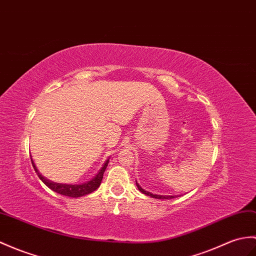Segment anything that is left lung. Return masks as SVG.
<instances>
[{
  "mask_svg": "<svg viewBox=\"0 0 256 256\" xmlns=\"http://www.w3.org/2000/svg\"><path fill=\"white\" fill-rule=\"evenodd\" d=\"M136 186H138V190L140 191L142 193V194H146V195H148V196H150V198H159V200H170V198H174V196H164V195H155V194H152L150 192H147V191H145L144 188H140V184L136 182Z\"/></svg>",
  "mask_w": 256,
  "mask_h": 256,
  "instance_id": "obj_1",
  "label": "left lung"
}]
</instances>
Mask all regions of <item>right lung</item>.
Segmentation results:
<instances>
[{
    "label": "right lung",
    "mask_w": 256,
    "mask_h": 256,
    "mask_svg": "<svg viewBox=\"0 0 256 256\" xmlns=\"http://www.w3.org/2000/svg\"><path fill=\"white\" fill-rule=\"evenodd\" d=\"M108 162H109V160H108V162H106V164H104V167L101 168V170L99 171V174L96 176H94L92 181H89V182L84 183V184H78V186H75V184L54 183V182L46 179L44 176H41V174L38 171V169L36 168V166H34L32 159V164L34 166V169L36 172H37V174L40 178V180L42 181L48 188H51L52 191H54V192L61 194V195L68 196V198H80V196H84V195H87V194L92 193L94 191H96V190L99 188L101 181H102L104 170L106 169Z\"/></svg>",
    "instance_id": "add662e5"
}]
</instances>
